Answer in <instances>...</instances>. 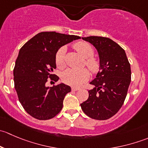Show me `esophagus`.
<instances>
[{"instance_id": "1", "label": "esophagus", "mask_w": 148, "mask_h": 148, "mask_svg": "<svg viewBox=\"0 0 148 148\" xmlns=\"http://www.w3.org/2000/svg\"><path fill=\"white\" fill-rule=\"evenodd\" d=\"M79 89V87H74V86H73V87H71V90L72 91H77Z\"/></svg>"}]
</instances>
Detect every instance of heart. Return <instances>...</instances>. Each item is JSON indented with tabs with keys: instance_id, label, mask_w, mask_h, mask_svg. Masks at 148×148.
Instances as JSON below:
<instances>
[{
	"instance_id": "heart-1",
	"label": "heart",
	"mask_w": 148,
	"mask_h": 148,
	"mask_svg": "<svg viewBox=\"0 0 148 148\" xmlns=\"http://www.w3.org/2000/svg\"><path fill=\"white\" fill-rule=\"evenodd\" d=\"M76 50L85 59V65L92 72H97L99 69V62L94 57V48L90 44L84 41H79L74 44ZM66 49L64 46L60 48L56 52L55 61L59 68H64L65 66V53ZM89 77V72L86 69L80 70L68 69L62 74V78L64 82L71 86H78L82 85Z\"/></svg>"
}]
</instances>
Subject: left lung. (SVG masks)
<instances>
[{
	"mask_svg": "<svg viewBox=\"0 0 148 148\" xmlns=\"http://www.w3.org/2000/svg\"><path fill=\"white\" fill-rule=\"evenodd\" d=\"M96 48L99 71L90 82L95 86L89 98L82 103L83 112L95 120H104L114 116L123 104L131 82V69L125 50L106 37H83Z\"/></svg>",
	"mask_w": 148,
	"mask_h": 148,
	"instance_id": "1",
	"label": "left lung"
}]
</instances>
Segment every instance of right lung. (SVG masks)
<instances>
[{"label": "right lung", "mask_w": 148, "mask_h": 148, "mask_svg": "<svg viewBox=\"0 0 148 148\" xmlns=\"http://www.w3.org/2000/svg\"><path fill=\"white\" fill-rule=\"evenodd\" d=\"M81 37L55 31L41 32L20 49L13 69V80L19 102L31 116L40 120L54 117L63 107L71 87L61 83L49 87L48 79L57 82L53 74L56 68V52L62 46Z\"/></svg>", "instance_id": "obj_1"}]
</instances>
